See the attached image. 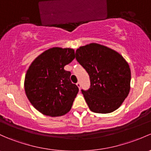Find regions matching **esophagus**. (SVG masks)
Returning a JSON list of instances; mask_svg holds the SVG:
<instances>
[{"instance_id": "34e87169", "label": "esophagus", "mask_w": 151, "mask_h": 151, "mask_svg": "<svg viewBox=\"0 0 151 151\" xmlns=\"http://www.w3.org/2000/svg\"><path fill=\"white\" fill-rule=\"evenodd\" d=\"M76 85H77V87H78V88H79V89H80V87H81V85H80V82H77V84H76Z\"/></svg>"}]
</instances>
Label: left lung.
<instances>
[{
  "instance_id": "left-lung-1",
  "label": "left lung",
  "mask_w": 151,
  "mask_h": 151,
  "mask_svg": "<svg viewBox=\"0 0 151 151\" xmlns=\"http://www.w3.org/2000/svg\"><path fill=\"white\" fill-rule=\"evenodd\" d=\"M76 59L90 76V88L82 92L90 111L109 114L119 109L130 90L131 70L124 58L93 42L77 48Z\"/></svg>"
}]
</instances>
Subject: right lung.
I'll return each mask as SVG.
<instances>
[{"instance_id":"obj_1","label":"right lung","mask_w":151,"mask_h":151,"mask_svg":"<svg viewBox=\"0 0 151 151\" xmlns=\"http://www.w3.org/2000/svg\"><path fill=\"white\" fill-rule=\"evenodd\" d=\"M75 58L70 47H54L39 55L30 64L24 79V90L33 107L45 116L65 115L71 110L79 89L70 81L64 66Z\"/></svg>"}]
</instances>
